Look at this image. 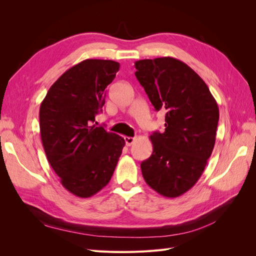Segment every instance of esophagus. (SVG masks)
<instances>
[{
	"mask_svg": "<svg viewBox=\"0 0 256 256\" xmlns=\"http://www.w3.org/2000/svg\"><path fill=\"white\" fill-rule=\"evenodd\" d=\"M134 141H136V138H132V136H125V142H126V145H127V146L132 145Z\"/></svg>",
	"mask_w": 256,
	"mask_h": 256,
	"instance_id": "esophagus-1",
	"label": "esophagus"
}]
</instances>
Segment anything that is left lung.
I'll return each mask as SVG.
<instances>
[{"mask_svg":"<svg viewBox=\"0 0 256 256\" xmlns=\"http://www.w3.org/2000/svg\"><path fill=\"white\" fill-rule=\"evenodd\" d=\"M134 67L154 110L166 111V130L150 136L154 150L141 164L142 175L159 194L177 198L204 172L214 146L219 108L203 79L180 60H140Z\"/></svg>","mask_w":256,"mask_h":256,"instance_id":"obj_1","label":"left lung"}]
</instances>
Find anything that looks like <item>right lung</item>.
<instances>
[{"label":"right lung","instance_id":"right-lung-1","mask_svg":"<svg viewBox=\"0 0 256 256\" xmlns=\"http://www.w3.org/2000/svg\"><path fill=\"white\" fill-rule=\"evenodd\" d=\"M118 69L114 60H85L53 83L40 104L46 156L63 187L79 198H90L106 187L125 146L118 134L90 126Z\"/></svg>","mask_w":256,"mask_h":256}]
</instances>
